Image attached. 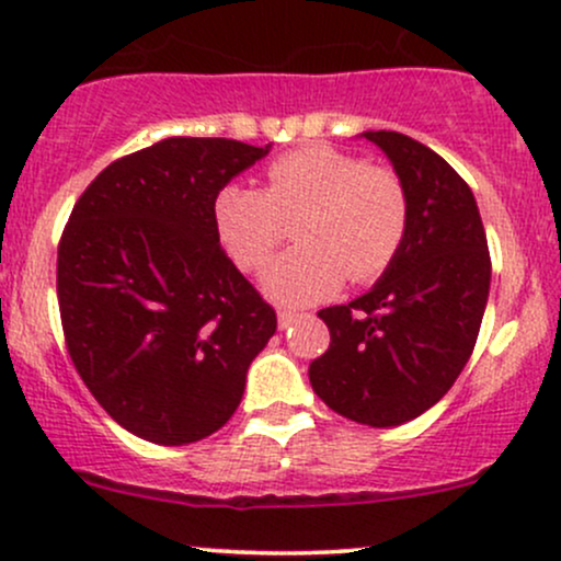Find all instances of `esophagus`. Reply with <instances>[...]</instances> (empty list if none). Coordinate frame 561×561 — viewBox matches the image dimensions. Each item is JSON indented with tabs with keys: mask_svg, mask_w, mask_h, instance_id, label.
<instances>
[{
	"mask_svg": "<svg viewBox=\"0 0 561 561\" xmlns=\"http://www.w3.org/2000/svg\"><path fill=\"white\" fill-rule=\"evenodd\" d=\"M298 319H302V313H295V311H279V317H276V321H279V330H287V327H293Z\"/></svg>",
	"mask_w": 561,
	"mask_h": 561,
	"instance_id": "34e87169",
	"label": "esophagus"
}]
</instances>
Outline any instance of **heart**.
<instances>
[{
	"instance_id": "heart-1",
	"label": "heart",
	"mask_w": 561,
	"mask_h": 561,
	"mask_svg": "<svg viewBox=\"0 0 561 561\" xmlns=\"http://www.w3.org/2000/svg\"><path fill=\"white\" fill-rule=\"evenodd\" d=\"M295 224L298 244L261 274L279 306H311L351 282H371L401 253L409 192L396 171L332 145H306L266 169V190L227 184L214 199L218 240L244 272L261 268Z\"/></svg>"
}]
</instances>
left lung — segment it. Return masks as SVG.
<instances>
[{"label": "left lung", "mask_w": 561, "mask_h": 561, "mask_svg": "<svg viewBox=\"0 0 561 561\" xmlns=\"http://www.w3.org/2000/svg\"><path fill=\"white\" fill-rule=\"evenodd\" d=\"M362 137L401 176L409 231L369 293L319 311L330 347L308 366V379L345 420L398 427L433 409L472 356L491 255L472 190L446 160L398 131Z\"/></svg>", "instance_id": "1"}]
</instances>
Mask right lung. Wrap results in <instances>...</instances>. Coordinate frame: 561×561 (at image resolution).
I'll list each match as a JSON object with an SVG mask.
<instances>
[{
	"mask_svg": "<svg viewBox=\"0 0 561 561\" xmlns=\"http://www.w3.org/2000/svg\"><path fill=\"white\" fill-rule=\"evenodd\" d=\"M272 145L169 137L107 165L57 248L68 353L96 403L158 446L214 435L276 313L218 242L214 199Z\"/></svg>",
	"mask_w": 561,
	"mask_h": 561,
	"instance_id": "1",
	"label": "right lung"
}]
</instances>
